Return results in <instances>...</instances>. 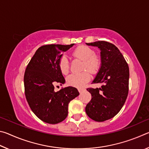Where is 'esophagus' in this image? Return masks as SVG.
<instances>
[{
  "instance_id": "34e87169",
  "label": "esophagus",
  "mask_w": 149,
  "mask_h": 149,
  "mask_svg": "<svg viewBox=\"0 0 149 149\" xmlns=\"http://www.w3.org/2000/svg\"><path fill=\"white\" fill-rule=\"evenodd\" d=\"M77 90H78V91H79V93H81L82 91H84L85 90V89H84V88H78V89H77Z\"/></svg>"
}]
</instances>
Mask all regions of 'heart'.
Returning <instances> with one entry per match:
<instances>
[{
	"instance_id": "obj_1",
	"label": "heart",
	"mask_w": 149,
	"mask_h": 149,
	"mask_svg": "<svg viewBox=\"0 0 149 149\" xmlns=\"http://www.w3.org/2000/svg\"><path fill=\"white\" fill-rule=\"evenodd\" d=\"M72 56L84 61L82 64V70L85 71L72 74L66 79L67 84L73 87H81L91 79L90 72L95 74L99 71L101 65V59L99 55L95 54L94 49L86 45H80L72 52ZM60 71L62 74L66 75L70 71V62L66 56L63 55L58 61ZM85 69L89 70H85Z\"/></svg>"
}]
</instances>
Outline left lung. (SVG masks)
<instances>
[{
	"label": "left lung",
	"mask_w": 149,
	"mask_h": 149,
	"mask_svg": "<svg viewBox=\"0 0 149 149\" xmlns=\"http://www.w3.org/2000/svg\"><path fill=\"white\" fill-rule=\"evenodd\" d=\"M100 50L101 67L93 84H102L100 88H87L91 100L85 107L88 116L96 122L114 117L124 104L129 91V66L119 49L104 41L86 43Z\"/></svg>",
	"instance_id": "obj_1"
}]
</instances>
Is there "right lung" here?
<instances>
[{
    "label": "right lung",
    "instance_id": "1",
    "mask_svg": "<svg viewBox=\"0 0 149 149\" xmlns=\"http://www.w3.org/2000/svg\"><path fill=\"white\" fill-rule=\"evenodd\" d=\"M74 44L46 45L39 47L30 60L24 74L25 95L31 110L43 122L56 124L68 116V104L79 95L76 88L68 87L54 91L56 84H64L60 71L61 52Z\"/></svg>",
    "mask_w": 149,
    "mask_h": 149
}]
</instances>
